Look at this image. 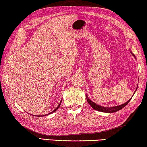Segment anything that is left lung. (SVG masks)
Masks as SVG:
<instances>
[{"label":"left lung","mask_w":147,"mask_h":147,"mask_svg":"<svg viewBox=\"0 0 147 147\" xmlns=\"http://www.w3.org/2000/svg\"><path fill=\"white\" fill-rule=\"evenodd\" d=\"M130 52H131V51H130ZM131 53L132 54V55H134V57H136L135 55H134L133 53L131 52ZM137 88H138V87H137ZM137 88H136V90H137ZM134 94H135V92H134ZM133 96H134V94H133ZM132 97L133 96H132ZM132 97H131V98L129 100H128L127 102H126L125 103L123 104V105H119V106H115V107H102V106H100V105H97L96 103H95L94 102L92 101L91 100H90L88 96H87V95H86L87 101H88L89 105H90V106L92 108H93L94 110H97V111H99V112H106V113H113V112H115L119 111V110H120L121 109H122L123 107H125L126 105H127L128 103V102H130V99H132Z\"/></svg>","instance_id":"8db88e82"}]
</instances>
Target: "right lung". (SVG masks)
Returning a JSON list of instances; mask_svg holds the SVG:
<instances>
[{"instance_id": "add662e5", "label": "right lung", "mask_w": 147, "mask_h": 147, "mask_svg": "<svg viewBox=\"0 0 147 147\" xmlns=\"http://www.w3.org/2000/svg\"><path fill=\"white\" fill-rule=\"evenodd\" d=\"M61 102H62V100H61V102H60V103H59V105H58V107H57V108H56V109H55V110H54L53 112H50V113H49V114H46V115H49V114H52V113H53V112H55V111H56V110H57V109H59V107H60V105H61ZM43 116H45V115H43ZM37 117H41V116H40V115H37Z\"/></svg>"}]
</instances>
